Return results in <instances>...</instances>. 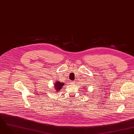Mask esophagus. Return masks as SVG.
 Here are the masks:
<instances>
[{
  "label": "esophagus",
  "mask_w": 134,
  "mask_h": 134,
  "mask_svg": "<svg viewBox=\"0 0 134 134\" xmlns=\"http://www.w3.org/2000/svg\"><path fill=\"white\" fill-rule=\"evenodd\" d=\"M74 83H75V82H74V81H70V83H71V84H74Z\"/></svg>",
  "instance_id": "esophagus-1"
}]
</instances>
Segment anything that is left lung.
<instances>
[{
  "mask_svg": "<svg viewBox=\"0 0 134 134\" xmlns=\"http://www.w3.org/2000/svg\"><path fill=\"white\" fill-rule=\"evenodd\" d=\"M85 87H86V86H85ZM84 89H86V87H85V88H84Z\"/></svg>",
  "mask_w": 134,
  "mask_h": 134,
  "instance_id": "obj_1",
  "label": "left lung"
}]
</instances>
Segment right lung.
Masks as SVG:
<instances>
[{"label":"right lung","instance_id":"add662e5","mask_svg":"<svg viewBox=\"0 0 134 134\" xmlns=\"http://www.w3.org/2000/svg\"><path fill=\"white\" fill-rule=\"evenodd\" d=\"M64 83H63L62 82H60L59 81H56V82L54 84V90H55V92H58L59 90H60L64 86Z\"/></svg>","mask_w":134,"mask_h":134}]
</instances>
